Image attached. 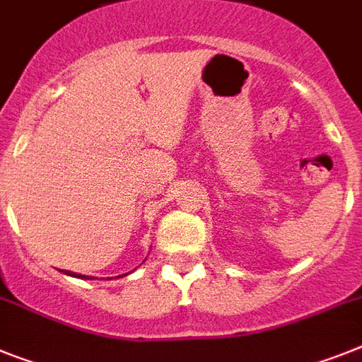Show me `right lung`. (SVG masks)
I'll use <instances>...</instances> for the list:
<instances>
[{"label":"right lung","mask_w":362,"mask_h":362,"mask_svg":"<svg viewBox=\"0 0 362 362\" xmlns=\"http://www.w3.org/2000/svg\"><path fill=\"white\" fill-rule=\"evenodd\" d=\"M64 274H68V276H71V278H78V279H92V278H88V276H84V274H77V272H69V270H62ZM130 272H127V274H121V276H129Z\"/></svg>","instance_id":"1"}]
</instances>
